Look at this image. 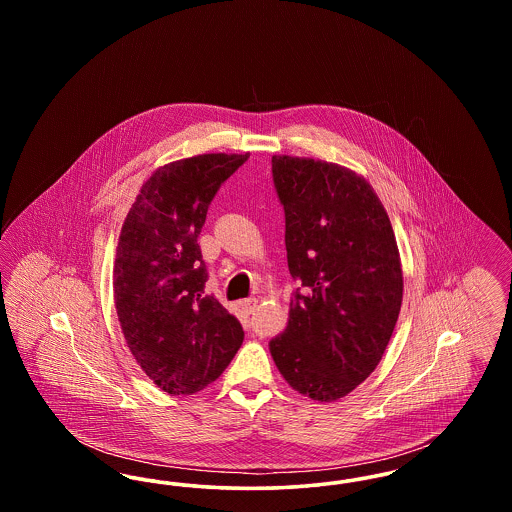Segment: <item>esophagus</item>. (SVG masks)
I'll return each instance as SVG.
<instances>
[{"instance_id": "34e87169", "label": "esophagus", "mask_w": 512, "mask_h": 512, "mask_svg": "<svg viewBox=\"0 0 512 512\" xmlns=\"http://www.w3.org/2000/svg\"><path fill=\"white\" fill-rule=\"evenodd\" d=\"M242 309H244L247 315H251V313L257 309V299H255V297L244 299V301H242Z\"/></svg>"}]
</instances>
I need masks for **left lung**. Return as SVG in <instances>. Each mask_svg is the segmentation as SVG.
<instances>
[{
	"label": "left lung",
	"mask_w": 512,
	"mask_h": 512,
	"mask_svg": "<svg viewBox=\"0 0 512 512\" xmlns=\"http://www.w3.org/2000/svg\"><path fill=\"white\" fill-rule=\"evenodd\" d=\"M272 182L299 288L270 355L293 390L336 401L374 372L399 317L403 274L391 222L365 178L340 165L274 155Z\"/></svg>",
	"instance_id": "left-lung-1"
}]
</instances>
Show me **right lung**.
I'll return each mask as SVG.
<instances>
[{"mask_svg": "<svg viewBox=\"0 0 512 512\" xmlns=\"http://www.w3.org/2000/svg\"><path fill=\"white\" fill-rule=\"evenodd\" d=\"M249 153H209L153 172L130 207L113 290L122 334L147 376L171 395L207 388L230 365L244 328L213 293L197 236L220 186Z\"/></svg>", "mask_w": 512, "mask_h": 512, "instance_id": "obj_1", "label": "right lung"}]
</instances>
